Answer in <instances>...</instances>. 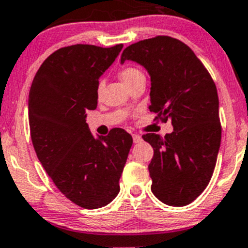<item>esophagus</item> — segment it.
Returning a JSON list of instances; mask_svg holds the SVG:
<instances>
[{"mask_svg":"<svg viewBox=\"0 0 248 248\" xmlns=\"http://www.w3.org/2000/svg\"><path fill=\"white\" fill-rule=\"evenodd\" d=\"M132 137H133V141L136 142V144H137V142H140L142 140V138L139 136V134H133Z\"/></svg>","mask_w":248,"mask_h":248,"instance_id":"obj_1","label":"esophagus"}]
</instances>
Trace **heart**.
<instances>
[{
	"instance_id": "b5f03b06",
	"label": "heart",
	"mask_w": 248,
	"mask_h": 248,
	"mask_svg": "<svg viewBox=\"0 0 248 248\" xmlns=\"http://www.w3.org/2000/svg\"><path fill=\"white\" fill-rule=\"evenodd\" d=\"M141 74V72L139 69L134 68V67H124V68L121 69L120 72V78L122 79V81L124 82V85L128 84L133 78H136L137 76ZM102 86H103V82L99 81L98 85H97V92H99L102 90Z\"/></svg>"
}]
</instances>
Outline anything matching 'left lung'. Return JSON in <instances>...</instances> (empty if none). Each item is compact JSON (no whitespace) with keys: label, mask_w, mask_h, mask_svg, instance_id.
I'll return each instance as SVG.
<instances>
[{"label":"left lung","mask_w":248,"mask_h":248,"mask_svg":"<svg viewBox=\"0 0 248 248\" xmlns=\"http://www.w3.org/2000/svg\"><path fill=\"white\" fill-rule=\"evenodd\" d=\"M126 60L144 66L151 77L155 120H171L174 127L164 137L142 136L154 147L151 191L164 204L185 206L206 188L216 166L222 134L216 85L193 50L169 36L127 46L122 63Z\"/></svg>","instance_id":"obj_1"}]
</instances>
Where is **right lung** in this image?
I'll list each match as a JSON object with an SVG mask.
<instances>
[{
    "instance_id": "1",
    "label": "right lung",
    "mask_w": 248,
    "mask_h": 248,
    "mask_svg": "<svg viewBox=\"0 0 248 248\" xmlns=\"http://www.w3.org/2000/svg\"><path fill=\"white\" fill-rule=\"evenodd\" d=\"M124 44L101 47L76 44L47 56L29 94V121L37 157L62 194L84 209L109 204L133 139L122 128L94 139L86 111L97 108L99 77Z\"/></svg>"
}]
</instances>
